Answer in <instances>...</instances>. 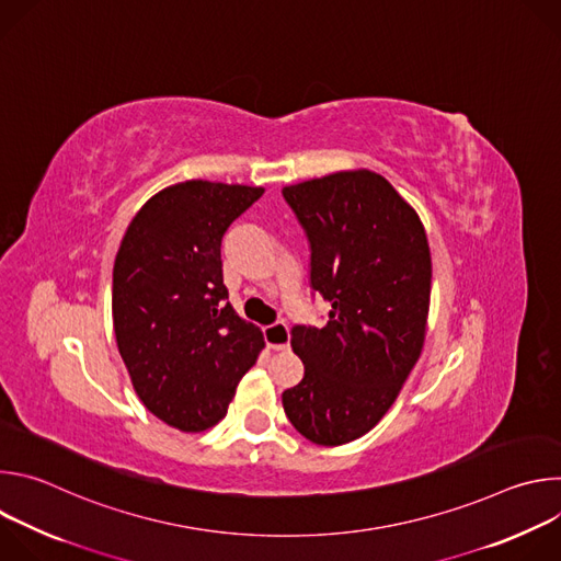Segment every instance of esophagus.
<instances>
[{"label": "esophagus", "instance_id": "esophagus-1", "mask_svg": "<svg viewBox=\"0 0 561 561\" xmlns=\"http://www.w3.org/2000/svg\"><path fill=\"white\" fill-rule=\"evenodd\" d=\"M264 340H266L268 348H273V351H284V348H288V342H290L288 324H284V322L268 324V327L264 329Z\"/></svg>", "mask_w": 561, "mask_h": 561}]
</instances>
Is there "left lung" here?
Wrapping results in <instances>:
<instances>
[{"label":"left lung","instance_id":"left-lung-1","mask_svg":"<svg viewBox=\"0 0 561 561\" xmlns=\"http://www.w3.org/2000/svg\"><path fill=\"white\" fill-rule=\"evenodd\" d=\"M306 232L310 288L327 327L290 329L304 377L282 392L290 424L312 444L368 433L415 366L431 301V251L417 213L377 173L346 171L282 191Z\"/></svg>","mask_w":561,"mask_h":561}]
</instances>
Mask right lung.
Wrapping results in <instances>:
<instances>
[{"label":"right lung","mask_w":561,"mask_h":561,"mask_svg":"<svg viewBox=\"0 0 561 561\" xmlns=\"http://www.w3.org/2000/svg\"><path fill=\"white\" fill-rule=\"evenodd\" d=\"M264 188L182 182L133 217L113 268V327L144 407L184 433L215 426L264 340L226 301L221 237Z\"/></svg>","instance_id":"1"}]
</instances>
